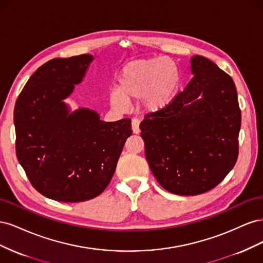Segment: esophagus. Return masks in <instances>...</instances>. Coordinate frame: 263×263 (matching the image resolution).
Returning a JSON list of instances; mask_svg holds the SVG:
<instances>
[{"instance_id":"34e87169","label":"esophagus","mask_w":263,"mask_h":263,"mask_svg":"<svg viewBox=\"0 0 263 263\" xmlns=\"http://www.w3.org/2000/svg\"><path fill=\"white\" fill-rule=\"evenodd\" d=\"M139 124H140L139 119H137V118H133L132 119V128H133L134 134H139V132H140Z\"/></svg>"}]
</instances>
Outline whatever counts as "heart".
<instances>
[{
  "mask_svg": "<svg viewBox=\"0 0 263 263\" xmlns=\"http://www.w3.org/2000/svg\"><path fill=\"white\" fill-rule=\"evenodd\" d=\"M176 63L165 58L134 60L123 68L117 89L110 93V104L126 108L129 101H139L148 112H158L171 104L180 90Z\"/></svg>",
  "mask_w": 263,
  "mask_h": 263,
  "instance_id": "obj_1",
  "label": "heart"
}]
</instances>
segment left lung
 I'll use <instances>...</instances> for the list:
<instances>
[{"instance_id":"obj_1","label":"left lung","mask_w":263,"mask_h":263,"mask_svg":"<svg viewBox=\"0 0 263 263\" xmlns=\"http://www.w3.org/2000/svg\"><path fill=\"white\" fill-rule=\"evenodd\" d=\"M191 72L171 104L139 126L150 170L178 195L205 193L225 179L237 161L241 125L232 77L202 55L191 58Z\"/></svg>"}]
</instances>
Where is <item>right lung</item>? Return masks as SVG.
Masks as SVG:
<instances>
[{
  "mask_svg": "<svg viewBox=\"0 0 263 263\" xmlns=\"http://www.w3.org/2000/svg\"><path fill=\"white\" fill-rule=\"evenodd\" d=\"M92 60L86 53L44 63L15 103L18 161L31 185L54 201L77 203L100 195L133 133L130 118L103 122L89 108L70 113L63 102Z\"/></svg>",
  "mask_w": 263,
  "mask_h": 263,
  "instance_id": "1",
  "label": "right lung"
}]
</instances>
